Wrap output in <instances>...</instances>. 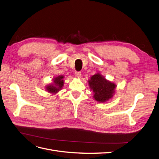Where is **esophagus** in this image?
I'll return each mask as SVG.
<instances>
[{
    "instance_id": "esophagus-1",
    "label": "esophagus",
    "mask_w": 159,
    "mask_h": 159,
    "mask_svg": "<svg viewBox=\"0 0 159 159\" xmlns=\"http://www.w3.org/2000/svg\"><path fill=\"white\" fill-rule=\"evenodd\" d=\"M75 75L77 77V78H80L81 75V73L80 71H75Z\"/></svg>"
}]
</instances>
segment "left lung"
Returning <instances> with one entry per match:
<instances>
[{
    "label": "left lung",
    "instance_id": "left-lung-1",
    "mask_svg": "<svg viewBox=\"0 0 159 159\" xmlns=\"http://www.w3.org/2000/svg\"><path fill=\"white\" fill-rule=\"evenodd\" d=\"M88 84L93 91V98L100 103H104L111 99L117 87L114 83L107 80L99 73L91 76Z\"/></svg>",
    "mask_w": 159,
    "mask_h": 159
}]
</instances>
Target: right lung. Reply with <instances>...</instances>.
<instances>
[{"label":"right lung","instance_id":"right-lung-1","mask_svg":"<svg viewBox=\"0 0 159 159\" xmlns=\"http://www.w3.org/2000/svg\"><path fill=\"white\" fill-rule=\"evenodd\" d=\"M64 75H58L53 79V83L48 85H46V89L49 93L52 94H56L64 86Z\"/></svg>","mask_w":159,"mask_h":159}]
</instances>
